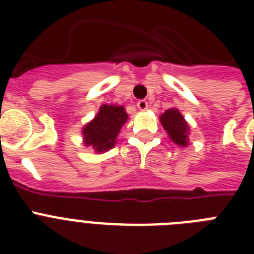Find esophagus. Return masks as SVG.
I'll list each match as a JSON object with an SVG mask.
<instances>
[{"mask_svg":"<svg viewBox=\"0 0 254 254\" xmlns=\"http://www.w3.org/2000/svg\"><path fill=\"white\" fill-rule=\"evenodd\" d=\"M147 107H149V104H147L146 100H139L138 103H137V108H138L139 111H145V109H147Z\"/></svg>","mask_w":254,"mask_h":254,"instance_id":"esophagus-1","label":"esophagus"}]
</instances>
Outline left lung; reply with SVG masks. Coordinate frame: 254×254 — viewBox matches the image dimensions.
Returning <instances> with one entry per match:
<instances>
[{
  "instance_id": "left-lung-1",
  "label": "left lung",
  "mask_w": 254,
  "mask_h": 254,
  "mask_svg": "<svg viewBox=\"0 0 254 254\" xmlns=\"http://www.w3.org/2000/svg\"><path fill=\"white\" fill-rule=\"evenodd\" d=\"M163 129L167 131V135L175 145L181 147L189 146L190 125L186 121L183 115L177 108H170L159 117Z\"/></svg>"
}]
</instances>
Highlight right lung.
Here are the masks:
<instances>
[{
  "mask_svg": "<svg viewBox=\"0 0 254 254\" xmlns=\"http://www.w3.org/2000/svg\"><path fill=\"white\" fill-rule=\"evenodd\" d=\"M127 121V113L121 105L100 107L95 119L87 123L81 129L83 143L92 147L96 153H105L115 147L123 125Z\"/></svg>",
  "mask_w": 254,
  "mask_h": 254,
  "instance_id": "1",
  "label": "right lung"
}]
</instances>
